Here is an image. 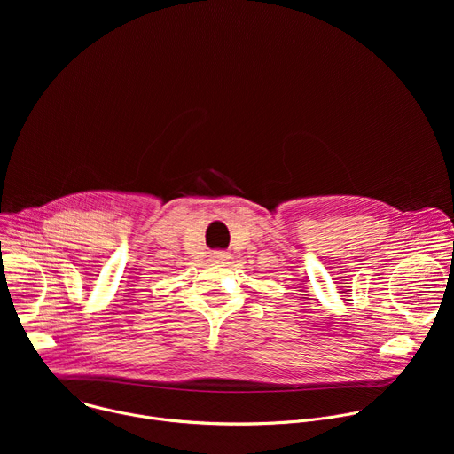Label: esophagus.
Instances as JSON below:
<instances>
[{
  "label": "esophagus",
  "instance_id": "1",
  "mask_svg": "<svg viewBox=\"0 0 454 454\" xmlns=\"http://www.w3.org/2000/svg\"><path fill=\"white\" fill-rule=\"evenodd\" d=\"M230 258V253L228 251H214L212 253V261L214 262H226Z\"/></svg>",
  "mask_w": 454,
  "mask_h": 454
}]
</instances>
